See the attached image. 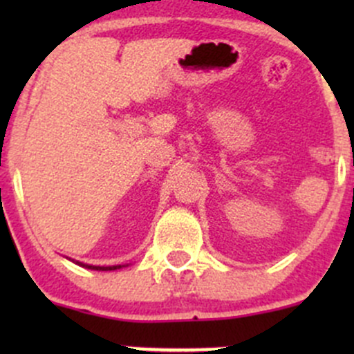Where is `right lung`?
<instances>
[{
    "mask_svg": "<svg viewBox=\"0 0 354 354\" xmlns=\"http://www.w3.org/2000/svg\"><path fill=\"white\" fill-rule=\"evenodd\" d=\"M78 263V266L85 267V269H91V270H116V269H121V267L124 266H109V267H104V266H88V263H82V262H75Z\"/></svg>",
    "mask_w": 354,
    "mask_h": 354,
    "instance_id": "1",
    "label": "right lung"
}]
</instances>
